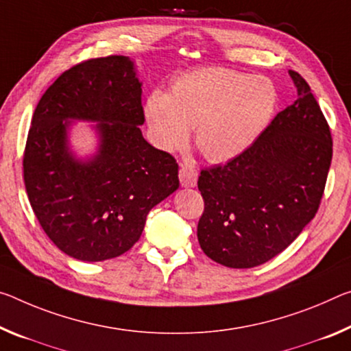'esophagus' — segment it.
Listing matches in <instances>:
<instances>
[{
    "instance_id": "1",
    "label": "esophagus",
    "mask_w": 351,
    "mask_h": 351,
    "mask_svg": "<svg viewBox=\"0 0 351 351\" xmlns=\"http://www.w3.org/2000/svg\"><path fill=\"white\" fill-rule=\"evenodd\" d=\"M180 181L182 187H195L198 181V171L195 169V165H182L180 169Z\"/></svg>"
}]
</instances>
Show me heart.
I'll return each mask as SVG.
<instances>
[{
  "label": "heart",
  "mask_w": 351,
  "mask_h": 351,
  "mask_svg": "<svg viewBox=\"0 0 351 351\" xmlns=\"http://www.w3.org/2000/svg\"><path fill=\"white\" fill-rule=\"evenodd\" d=\"M276 106L278 92L269 77L209 66L178 76L170 93L153 90L143 115L158 148H181L193 128L199 152L213 162H226L253 145Z\"/></svg>",
  "instance_id": "obj_1"
}]
</instances>
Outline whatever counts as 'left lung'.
<instances>
[{"mask_svg": "<svg viewBox=\"0 0 351 351\" xmlns=\"http://www.w3.org/2000/svg\"><path fill=\"white\" fill-rule=\"evenodd\" d=\"M298 98L278 112L245 153L202 170L204 213L197 236L204 254L252 269L280 254L314 219L332 158V138L311 87L289 70Z\"/></svg>", "mask_w": 351, "mask_h": 351, "instance_id": "8db88e82", "label": "left lung"}]
</instances>
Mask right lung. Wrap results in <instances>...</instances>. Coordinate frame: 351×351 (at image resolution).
I'll use <instances>...</instances> for the list:
<instances>
[{
  "mask_svg": "<svg viewBox=\"0 0 351 351\" xmlns=\"http://www.w3.org/2000/svg\"><path fill=\"white\" fill-rule=\"evenodd\" d=\"M73 119L97 121L99 152L77 160ZM142 82L126 56L88 59L47 88L32 115L23 176L38 223L60 252L98 263L141 239L149 210L180 187L175 158L143 138Z\"/></svg>",
  "mask_w": 351,
  "mask_h": 351,
  "instance_id": "1",
  "label": "right lung"
}]
</instances>
